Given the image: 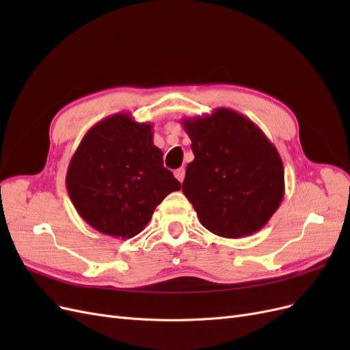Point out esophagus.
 <instances>
[{"instance_id":"esophagus-1","label":"esophagus","mask_w":350,"mask_h":350,"mask_svg":"<svg viewBox=\"0 0 350 350\" xmlns=\"http://www.w3.org/2000/svg\"><path fill=\"white\" fill-rule=\"evenodd\" d=\"M174 175H175V178L178 179L179 183H183V181H184V178H185V169H183V167L176 169V171L174 172Z\"/></svg>"}]
</instances>
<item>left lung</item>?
Here are the masks:
<instances>
[{
  "instance_id": "1",
  "label": "left lung",
  "mask_w": 350,
  "mask_h": 350,
  "mask_svg": "<svg viewBox=\"0 0 350 350\" xmlns=\"http://www.w3.org/2000/svg\"><path fill=\"white\" fill-rule=\"evenodd\" d=\"M181 124L194 153L183 191L200 224L234 239L266 226L284 196V167L260 126L229 108Z\"/></svg>"
}]
</instances>
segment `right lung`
<instances>
[{
  "mask_svg": "<svg viewBox=\"0 0 350 350\" xmlns=\"http://www.w3.org/2000/svg\"><path fill=\"white\" fill-rule=\"evenodd\" d=\"M153 125L131 113L94 124L74 152L66 185L80 217L100 234L133 238L149 224L163 198L181 189L153 144Z\"/></svg>",
  "mask_w": 350,
  "mask_h": 350,
  "instance_id": "add662e5",
  "label": "right lung"
}]
</instances>
